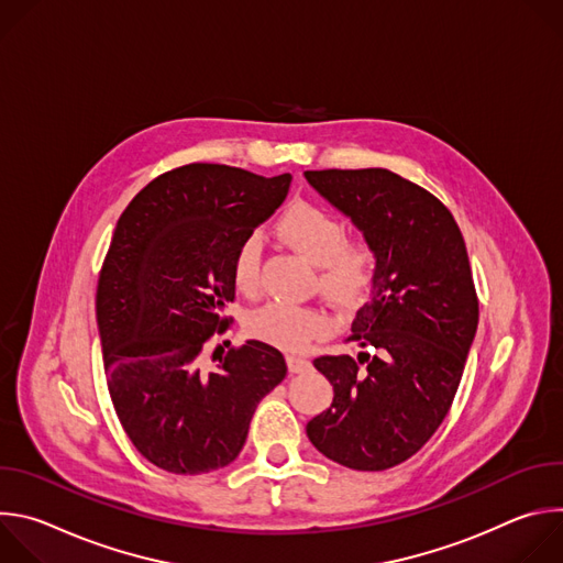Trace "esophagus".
<instances>
[{
  "label": "esophagus",
  "instance_id": "1",
  "mask_svg": "<svg viewBox=\"0 0 563 563\" xmlns=\"http://www.w3.org/2000/svg\"><path fill=\"white\" fill-rule=\"evenodd\" d=\"M287 367L291 374H300V372H307L311 367V363L302 356H287Z\"/></svg>",
  "mask_w": 563,
  "mask_h": 563
}]
</instances>
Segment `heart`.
<instances>
[{"label":"heart","instance_id":"1","mask_svg":"<svg viewBox=\"0 0 563 563\" xmlns=\"http://www.w3.org/2000/svg\"><path fill=\"white\" fill-rule=\"evenodd\" d=\"M278 235L289 250L318 265L320 289L334 302L350 305L369 289L376 254L367 240L345 238V224L332 211L298 200L280 216ZM261 254L258 235H247L240 243L233 258V283L240 291L258 289ZM247 330L269 345L302 352L330 330V318L316 307L269 302L250 316Z\"/></svg>","mask_w":563,"mask_h":563}]
</instances>
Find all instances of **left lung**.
Returning a JSON list of instances; mask_svg holds the SVG:
<instances>
[{"label": "left lung", "mask_w": 563, "mask_h": 563, "mask_svg": "<svg viewBox=\"0 0 563 563\" xmlns=\"http://www.w3.org/2000/svg\"><path fill=\"white\" fill-rule=\"evenodd\" d=\"M376 254L350 341L374 347L320 356L332 406L307 423L328 459L365 472L417 454L443 423L476 334L478 300L459 224L419 185L387 169L305 172Z\"/></svg>", "instance_id": "1"}]
</instances>
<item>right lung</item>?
I'll use <instances>...</instances> for the list:
<instances>
[{
    "label": "right lung",
    "mask_w": 563,
    "mask_h": 563,
    "mask_svg": "<svg viewBox=\"0 0 563 563\" xmlns=\"http://www.w3.org/2000/svg\"><path fill=\"white\" fill-rule=\"evenodd\" d=\"M291 176L185 165L148 183L118 220L98 280V330L115 415L135 450L174 474L229 465L261 400L285 378L261 341L205 367L229 328L233 258L287 198Z\"/></svg>",
    "instance_id": "1"
}]
</instances>
